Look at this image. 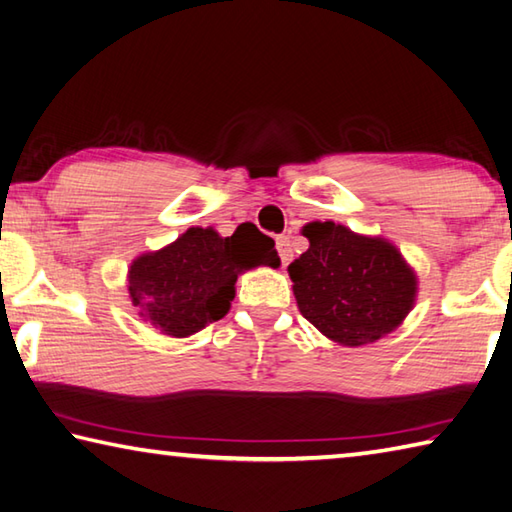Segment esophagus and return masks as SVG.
<instances>
[{"label":"esophagus","mask_w":512,"mask_h":512,"mask_svg":"<svg viewBox=\"0 0 512 512\" xmlns=\"http://www.w3.org/2000/svg\"><path fill=\"white\" fill-rule=\"evenodd\" d=\"M275 246H277V253H280V257H282V264L286 266L288 262H291V257H293L291 239H288V235H280V237L275 239Z\"/></svg>","instance_id":"1"}]
</instances>
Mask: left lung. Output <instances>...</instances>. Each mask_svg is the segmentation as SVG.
<instances>
[{
  "label": "left lung",
  "instance_id": "8db88e82",
  "mask_svg": "<svg viewBox=\"0 0 512 512\" xmlns=\"http://www.w3.org/2000/svg\"><path fill=\"white\" fill-rule=\"evenodd\" d=\"M309 248L288 264L297 309L342 347L371 345L414 309L418 277L392 241L333 221L302 228Z\"/></svg>",
  "mask_w": 512,
  "mask_h": 512
}]
</instances>
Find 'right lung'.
<instances>
[{
	"label": "right lung",
	"instance_id": "add662e5",
	"mask_svg": "<svg viewBox=\"0 0 512 512\" xmlns=\"http://www.w3.org/2000/svg\"><path fill=\"white\" fill-rule=\"evenodd\" d=\"M257 266H280L275 241L253 224L232 237L188 228L172 244L138 255L127 271V297L138 318L170 338H188L230 311L235 282Z\"/></svg>",
	"mask_w": 512,
	"mask_h": 512
}]
</instances>
